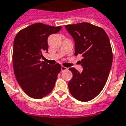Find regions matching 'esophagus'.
<instances>
[{
  "instance_id": "obj_1",
  "label": "esophagus",
  "mask_w": 126,
  "mask_h": 126,
  "mask_svg": "<svg viewBox=\"0 0 126 126\" xmlns=\"http://www.w3.org/2000/svg\"><path fill=\"white\" fill-rule=\"evenodd\" d=\"M67 69H68V68L65 67H64V66H61V71H62L67 70Z\"/></svg>"
}]
</instances>
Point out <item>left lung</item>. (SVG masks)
Returning <instances> with one entry per match:
<instances>
[{
  "label": "left lung",
  "instance_id": "obj_1",
  "mask_svg": "<svg viewBox=\"0 0 126 126\" xmlns=\"http://www.w3.org/2000/svg\"><path fill=\"white\" fill-rule=\"evenodd\" d=\"M65 28L75 41V55L83 57L81 73L69 69L73 77L68 87L77 100L90 101L99 94L108 80L113 60L110 41L102 28L90 23L68 25Z\"/></svg>",
  "mask_w": 126,
  "mask_h": 126
}]
</instances>
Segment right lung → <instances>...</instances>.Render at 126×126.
Returning <instances> with one entry per match:
<instances>
[{
    "label": "right lung",
    "instance_id": "obj_1",
    "mask_svg": "<svg viewBox=\"0 0 126 126\" xmlns=\"http://www.w3.org/2000/svg\"><path fill=\"white\" fill-rule=\"evenodd\" d=\"M61 27L35 23L23 29L14 40L13 63L16 79L25 94L31 97L41 99L52 92L60 64L51 66L41 61L43 53L48 51L47 39L58 32Z\"/></svg>",
    "mask_w": 126,
    "mask_h": 126
}]
</instances>
